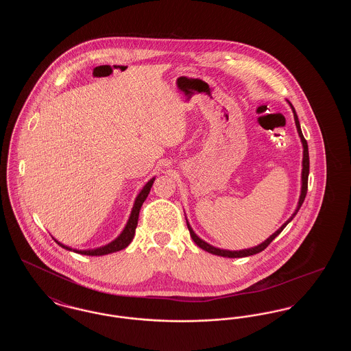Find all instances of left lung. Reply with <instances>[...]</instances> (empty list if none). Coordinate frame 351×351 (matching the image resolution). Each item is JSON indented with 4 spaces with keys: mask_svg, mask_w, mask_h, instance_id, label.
I'll return each mask as SVG.
<instances>
[{
    "mask_svg": "<svg viewBox=\"0 0 351 351\" xmlns=\"http://www.w3.org/2000/svg\"><path fill=\"white\" fill-rule=\"evenodd\" d=\"M291 106H292V104H291ZM292 110H293V116H295V122H296V128H298V132H299V135H300L301 142H302V147H304V158H302V176H301V180H302V186H301V195H300V200H299V205H298V209H296V212L293 213V216L289 218L285 223H284L283 226L278 230V232H275V233L272 234L268 239H266L263 243H261L259 246H256V247H252V249H249V250H242V251H229V250H221V249H217V247H213V246H210L209 243H206V242H204L202 239H200L196 234L193 233V230H192V228L189 226V223L186 222V226H188V230H189V234H191V237H192V239H193V242L201 247L202 250L208 251V252H210V254H215V255H219V256H225V258H242V256H250V255H254V254H258V252H261V251L265 250L266 247H267L268 245L279 235V234L283 232L284 228L288 225V222H291L292 221V218L296 216V213L299 212V209H300L301 205H302V202L305 200V196H306V191H308V175H309V152H308V143H306V141H305V138H304V135L301 133L300 129V122H299V118H298V114H296V112H295V108L292 106Z\"/></svg>",
    "mask_w": 351,
    "mask_h": 351,
    "instance_id": "8db88e82",
    "label": "left lung"
}]
</instances>
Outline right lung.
<instances>
[{
	"mask_svg": "<svg viewBox=\"0 0 351 351\" xmlns=\"http://www.w3.org/2000/svg\"><path fill=\"white\" fill-rule=\"evenodd\" d=\"M154 180H155V179H151L150 182L143 186V189L141 191V193L138 195L136 200L134 202L133 210H132V215H130V218H129V221H128V225L125 226V229H123V232L121 233V235H119L118 238H116L113 242H110L109 245L102 246V247H99V249H95V250H73V249H71V247H68V246L62 245V243L58 242L56 239H55V242H56L58 245H60L63 249L75 251V252L82 254V255H92V256L106 255V254L116 252V251L122 250V249L128 247V246L130 245V242L133 241L135 229H136V225H138V216H139L141 206H142V204L145 202V200L147 199Z\"/></svg>",
	"mask_w": 351,
	"mask_h": 351,
	"instance_id": "obj_1",
	"label": "right lung"
}]
</instances>
